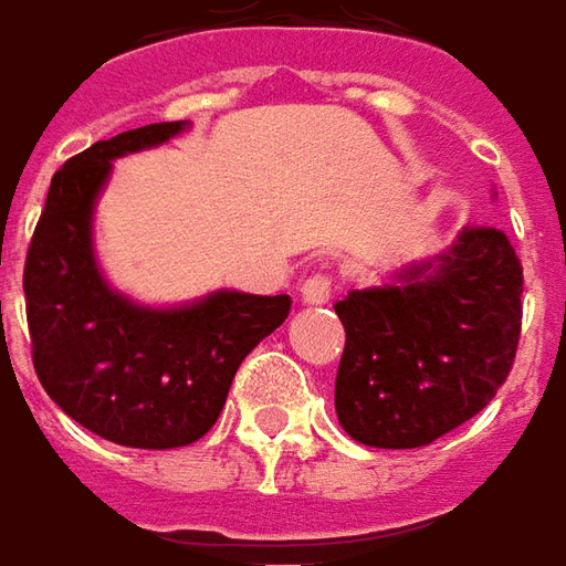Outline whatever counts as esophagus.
I'll return each mask as SVG.
<instances>
[{
	"label": "esophagus",
	"mask_w": 566,
	"mask_h": 566,
	"mask_svg": "<svg viewBox=\"0 0 566 566\" xmlns=\"http://www.w3.org/2000/svg\"><path fill=\"white\" fill-rule=\"evenodd\" d=\"M331 295H334V283H331L328 274H313V277L301 283V301L304 304L318 307V304H328Z\"/></svg>",
	"instance_id": "obj_1"
}]
</instances>
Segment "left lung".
<instances>
[{
    "label": "left lung",
    "mask_w": 566,
    "mask_h": 566,
    "mask_svg": "<svg viewBox=\"0 0 566 566\" xmlns=\"http://www.w3.org/2000/svg\"><path fill=\"white\" fill-rule=\"evenodd\" d=\"M334 406L360 444H432L490 406L522 328V262L501 229L465 227L444 253L352 289Z\"/></svg>",
    "instance_id": "8db88e82"
}]
</instances>
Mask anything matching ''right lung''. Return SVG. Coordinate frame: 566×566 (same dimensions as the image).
Here are the masks:
<instances>
[{
	"instance_id": "add662e5",
	"label": "right lung",
	"mask_w": 566,
	"mask_h": 566,
	"mask_svg": "<svg viewBox=\"0 0 566 566\" xmlns=\"http://www.w3.org/2000/svg\"><path fill=\"white\" fill-rule=\"evenodd\" d=\"M160 122L101 139L50 181L25 253L32 364L67 418L125 448L167 450L202 439L223 411L241 360L289 316V295L220 289L193 304L143 307L101 274L95 202L116 157L178 137Z\"/></svg>"
}]
</instances>
